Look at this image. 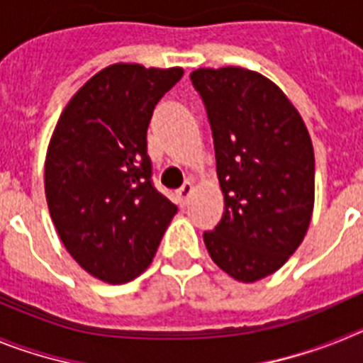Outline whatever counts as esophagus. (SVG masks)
Here are the masks:
<instances>
[{
  "label": "esophagus",
  "mask_w": 363,
  "mask_h": 363,
  "mask_svg": "<svg viewBox=\"0 0 363 363\" xmlns=\"http://www.w3.org/2000/svg\"><path fill=\"white\" fill-rule=\"evenodd\" d=\"M192 192H194V187H192L191 182H185V184L182 185L178 191H176V198H178V203L182 205V207H184V205H187V201H189V198H191Z\"/></svg>",
  "instance_id": "esophagus-1"
}]
</instances>
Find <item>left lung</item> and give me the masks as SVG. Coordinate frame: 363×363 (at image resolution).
I'll return each instance as SVG.
<instances>
[{
	"mask_svg": "<svg viewBox=\"0 0 363 363\" xmlns=\"http://www.w3.org/2000/svg\"><path fill=\"white\" fill-rule=\"evenodd\" d=\"M192 86L213 130L225 200L220 223L203 233L211 258L238 281L269 277L298 249L314 205V152L287 96L240 67L198 69Z\"/></svg>",
	"mask_w": 363,
	"mask_h": 363,
	"instance_id": "obj_1",
	"label": "left lung"
}]
</instances>
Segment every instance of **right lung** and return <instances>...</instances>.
Instances as JSON below:
<instances>
[{
    "label": "right lung",
    "instance_id": "add662e5",
    "mask_svg": "<svg viewBox=\"0 0 363 363\" xmlns=\"http://www.w3.org/2000/svg\"><path fill=\"white\" fill-rule=\"evenodd\" d=\"M184 70L118 63L79 89L60 116L45 162L50 218L89 274L123 284L152 262L178 207L152 184L147 129Z\"/></svg>",
    "mask_w": 363,
    "mask_h": 363
}]
</instances>
